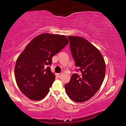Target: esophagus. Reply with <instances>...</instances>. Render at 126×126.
I'll list each match as a JSON object with an SVG mask.
<instances>
[{"mask_svg": "<svg viewBox=\"0 0 126 126\" xmlns=\"http://www.w3.org/2000/svg\"><path fill=\"white\" fill-rule=\"evenodd\" d=\"M56 76H57V77H60V76H61V73H57V74H56Z\"/></svg>", "mask_w": 126, "mask_h": 126, "instance_id": "1", "label": "esophagus"}]
</instances>
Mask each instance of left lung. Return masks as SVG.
<instances>
[{
	"label": "left lung",
	"mask_w": 126,
	"mask_h": 126,
	"mask_svg": "<svg viewBox=\"0 0 126 126\" xmlns=\"http://www.w3.org/2000/svg\"><path fill=\"white\" fill-rule=\"evenodd\" d=\"M70 49L76 69L64 87L70 98L83 102L91 98L99 90L106 73L103 57L97 48L84 38L68 36Z\"/></svg>",
	"instance_id": "obj_1"
}]
</instances>
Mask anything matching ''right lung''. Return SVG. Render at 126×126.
I'll list each match as a JSON object with an SVG mask.
<instances>
[{
    "mask_svg": "<svg viewBox=\"0 0 126 126\" xmlns=\"http://www.w3.org/2000/svg\"><path fill=\"white\" fill-rule=\"evenodd\" d=\"M68 42L64 35L43 33L27 46L14 69L16 83L25 96L39 101L47 94L55 79L50 67L52 57Z\"/></svg>",
    "mask_w": 126,
    "mask_h": 126,
    "instance_id": "obj_1",
    "label": "right lung"
}]
</instances>
